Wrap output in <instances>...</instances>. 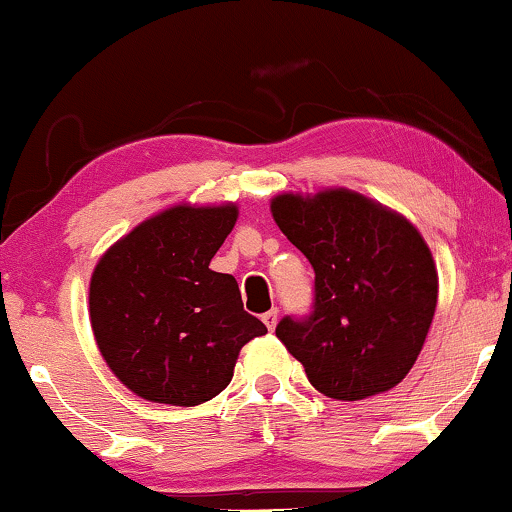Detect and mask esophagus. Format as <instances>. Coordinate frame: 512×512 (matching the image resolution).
<instances>
[{"label":"esophagus","instance_id":"1","mask_svg":"<svg viewBox=\"0 0 512 512\" xmlns=\"http://www.w3.org/2000/svg\"><path fill=\"white\" fill-rule=\"evenodd\" d=\"M262 321H264V326L269 328V331H274V328H276V321H278V312H276V309H271V312L262 314Z\"/></svg>","mask_w":512,"mask_h":512}]
</instances>
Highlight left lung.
<instances>
[{
    "label": "left lung",
    "instance_id": "1",
    "mask_svg": "<svg viewBox=\"0 0 512 512\" xmlns=\"http://www.w3.org/2000/svg\"><path fill=\"white\" fill-rule=\"evenodd\" d=\"M269 208L316 274L312 316H286L276 338L326 397L392 390L435 319L439 276L425 238L404 215L342 186L278 193Z\"/></svg>",
    "mask_w": 512,
    "mask_h": 512
}]
</instances>
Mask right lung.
<instances>
[{"instance_id":"1","label":"right lung","mask_w":512,"mask_h":512,"mask_svg":"<svg viewBox=\"0 0 512 512\" xmlns=\"http://www.w3.org/2000/svg\"><path fill=\"white\" fill-rule=\"evenodd\" d=\"M236 203H177L144 219L96 262L89 321L103 361L155 404L198 406L234 378L245 342L267 333L231 274L210 269Z\"/></svg>"}]
</instances>
